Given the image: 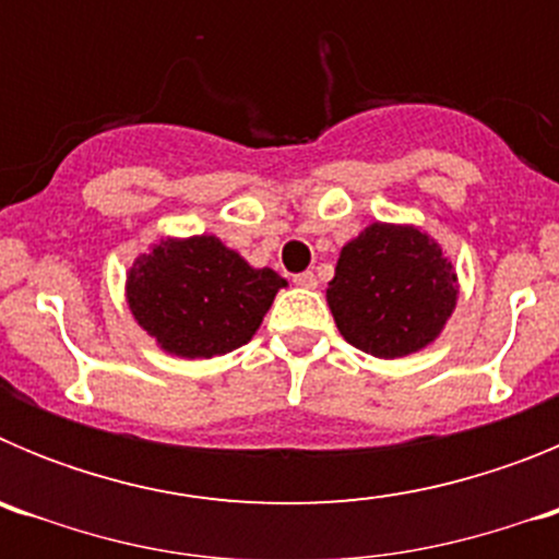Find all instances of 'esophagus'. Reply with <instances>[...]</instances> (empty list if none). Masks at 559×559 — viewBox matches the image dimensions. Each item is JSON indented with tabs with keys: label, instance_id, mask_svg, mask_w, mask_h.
Segmentation results:
<instances>
[{
	"label": "esophagus",
	"instance_id": "1",
	"mask_svg": "<svg viewBox=\"0 0 559 559\" xmlns=\"http://www.w3.org/2000/svg\"><path fill=\"white\" fill-rule=\"evenodd\" d=\"M294 285H299V288H316L319 280H316L313 271H302V274H294Z\"/></svg>",
	"mask_w": 559,
	"mask_h": 559
}]
</instances>
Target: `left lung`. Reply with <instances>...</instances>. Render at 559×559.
Returning a JSON list of instances; mask_svg holds the SVG:
<instances>
[{"label": "left lung", "instance_id": "obj_1", "mask_svg": "<svg viewBox=\"0 0 559 559\" xmlns=\"http://www.w3.org/2000/svg\"><path fill=\"white\" fill-rule=\"evenodd\" d=\"M456 271L417 226L372 224L338 254L328 305L338 333L374 358L428 347L456 308Z\"/></svg>", "mask_w": 559, "mask_h": 559}]
</instances>
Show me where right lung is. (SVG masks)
I'll use <instances>...</instances> for the list:
<instances>
[{
  "label": "right lung",
  "mask_w": 559,
  "mask_h": 559,
  "mask_svg": "<svg viewBox=\"0 0 559 559\" xmlns=\"http://www.w3.org/2000/svg\"><path fill=\"white\" fill-rule=\"evenodd\" d=\"M285 280L218 237H167L128 271V308L165 353L212 358L249 344Z\"/></svg>",
  "instance_id": "obj_1"
}]
</instances>
